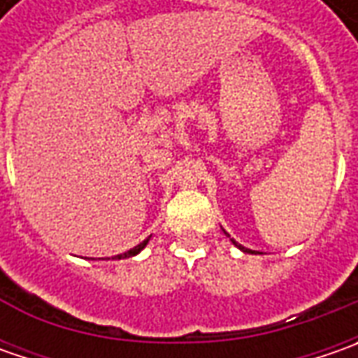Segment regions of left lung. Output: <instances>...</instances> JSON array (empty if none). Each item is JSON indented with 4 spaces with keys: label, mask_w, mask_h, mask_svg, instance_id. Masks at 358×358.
I'll return each mask as SVG.
<instances>
[{
    "label": "left lung",
    "mask_w": 358,
    "mask_h": 358,
    "mask_svg": "<svg viewBox=\"0 0 358 358\" xmlns=\"http://www.w3.org/2000/svg\"><path fill=\"white\" fill-rule=\"evenodd\" d=\"M233 243H235V241H233ZM235 245H237V243H235ZM237 247H239L241 251H245V253H253L251 249H245V247H241V245H237Z\"/></svg>",
    "instance_id": "left-lung-1"
}]
</instances>
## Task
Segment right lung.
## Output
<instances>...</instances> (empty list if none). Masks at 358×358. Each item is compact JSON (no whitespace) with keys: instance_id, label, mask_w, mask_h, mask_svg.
<instances>
[{"instance_id":"obj_1","label":"right lung","mask_w":358,"mask_h":358,"mask_svg":"<svg viewBox=\"0 0 358 358\" xmlns=\"http://www.w3.org/2000/svg\"><path fill=\"white\" fill-rule=\"evenodd\" d=\"M147 241H149V239H145L143 243H139V245H137V247H133V249H129V251H127V253H121V255H117V259H123V257H125V259H127V257H133V255H137V253H139V251H141V249H143L145 245H147Z\"/></svg>"}]
</instances>
